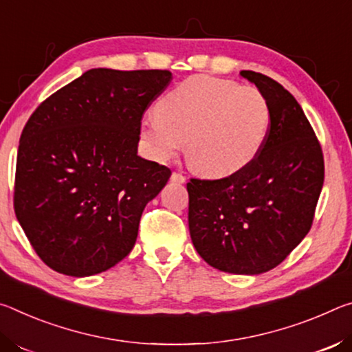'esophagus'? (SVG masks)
I'll use <instances>...</instances> for the list:
<instances>
[{"label":"esophagus","mask_w":352,"mask_h":352,"mask_svg":"<svg viewBox=\"0 0 352 352\" xmlns=\"http://www.w3.org/2000/svg\"><path fill=\"white\" fill-rule=\"evenodd\" d=\"M171 181L173 182H176V184H184V182H186V176H184L182 175V173H173V175H171Z\"/></svg>","instance_id":"esophagus-1"}]
</instances>
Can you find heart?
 I'll list each match as a JSON object with an SVG mask.
<instances>
[{"label":"heart","instance_id":"b5f03b06","mask_svg":"<svg viewBox=\"0 0 352 352\" xmlns=\"http://www.w3.org/2000/svg\"><path fill=\"white\" fill-rule=\"evenodd\" d=\"M267 98L232 80L190 76L159 101L142 123V140L159 162L179 149L195 171L224 177L246 168L262 151L270 129Z\"/></svg>","mask_w":352,"mask_h":352}]
</instances>
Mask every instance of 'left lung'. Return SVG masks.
I'll return each mask as SVG.
<instances>
[{
  "instance_id": "8db88e82",
  "label": "left lung",
  "mask_w": 352,
  "mask_h": 352,
  "mask_svg": "<svg viewBox=\"0 0 352 352\" xmlns=\"http://www.w3.org/2000/svg\"><path fill=\"white\" fill-rule=\"evenodd\" d=\"M240 76L256 85L270 106L262 151L235 175L190 179L188 229L193 246L220 272H270L310 230L324 182L318 138L289 90L262 73Z\"/></svg>"
}]
</instances>
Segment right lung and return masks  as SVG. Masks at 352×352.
I'll list each match as a JSON object with an SVG mask.
<instances>
[{
    "mask_svg": "<svg viewBox=\"0 0 352 352\" xmlns=\"http://www.w3.org/2000/svg\"><path fill=\"white\" fill-rule=\"evenodd\" d=\"M168 70L91 68L40 104L16 154L14 209L37 256L85 278L135 245L142 212L171 171L137 155L142 117Z\"/></svg>",
    "mask_w": 352,
    "mask_h": 352,
    "instance_id": "add662e5",
    "label": "right lung"
}]
</instances>
